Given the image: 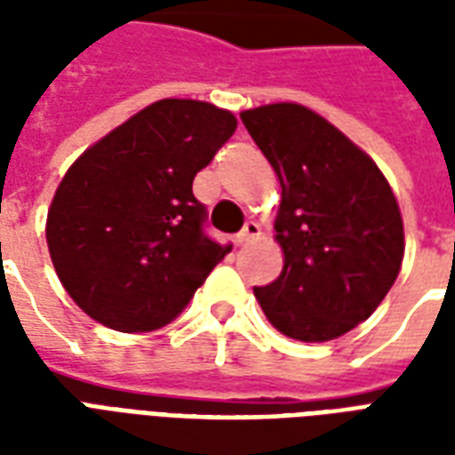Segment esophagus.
<instances>
[{
	"mask_svg": "<svg viewBox=\"0 0 455 455\" xmlns=\"http://www.w3.org/2000/svg\"><path fill=\"white\" fill-rule=\"evenodd\" d=\"M258 236H260V227H258L256 221H248L246 227L238 231L236 243H241V246H243V243H248V241H256Z\"/></svg>",
	"mask_w": 455,
	"mask_h": 455,
	"instance_id": "obj_1",
	"label": "esophagus"
}]
</instances>
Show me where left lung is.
Masks as SVG:
<instances>
[{"label": "left lung", "mask_w": 455, "mask_h": 455, "mask_svg": "<svg viewBox=\"0 0 455 455\" xmlns=\"http://www.w3.org/2000/svg\"><path fill=\"white\" fill-rule=\"evenodd\" d=\"M241 121L283 188V273L253 295L280 334L339 339L378 309L400 275L404 227L395 192L375 160L309 107L263 104Z\"/></svg>", "instance_id": "left-lung-1"}]
</instances>
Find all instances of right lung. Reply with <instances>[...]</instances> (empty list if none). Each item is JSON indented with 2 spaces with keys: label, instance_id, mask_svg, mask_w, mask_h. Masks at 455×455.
<instances>
[{
  "label": "right lung",
  "instance_id": "right-lung-1",
  "mask_svg": "<svg viewBox=\"0 0 455 455\" xmlns=\"http://www.w3.org/2000/svg\"><path fill=\"white\" fill-rule=\"evenodd\" d=\"M236 131L228 109L158 100L68 168L45 219L65 292L124 334L170 324L231 246L204 236L192 180Z\"/></svg>",
  "mask_w": 455,
  "mask_h": 455
}]
</instances>
